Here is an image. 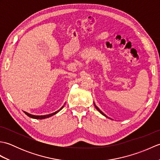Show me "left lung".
<instances>
[{"instance_id":"8db88e82","label":"left lung","mask_w":160,"mask_h":160,"mask_svg":"<svg viewBox=\"0 0 160 160\" xmlns=\"http://www.w3.org/2000/svg\"><path fill=\"white\" fill-rule=\"evenodd\" d=\"M94 105H95V107H96V109H97V110H98V111H99V112H100V113L101 114H102L103 115H104V116H105V117H107V118H108V117L107 116V115H105V114H104V113H103V112H102V111H100V110L99 109V108H98V107L96 106V104H95V103H94Z\"/></svg>"}]
</instances>
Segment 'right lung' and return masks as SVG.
<instances>
[{"label": "right lung", "instance_id": "add662e5", "mask_svg": "<svg viewBox=\"0 0 160 160\" xmlns=\"http://www.w3.org/2000/svg\"><path fill=\"white\" fill-rule=\"evenodd\" d=\"M63 107H64V106L61 107L58 111L54 112V113H51V114H49V115H32V114H29L28 113H27V112H25V111H24V113H25L29 118H33V119H40V120H42V119H45V118H49L51 116H52V115L56 114L58 112H59Z\"/></svg>", "mask_w": 160, "mask_h": 160}]
</instances>
